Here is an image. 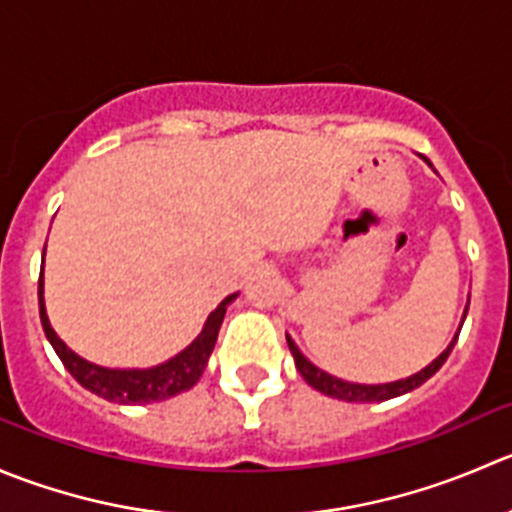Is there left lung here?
<instances>
[{"label":"left lung","instance_id":"8db88e82","mask_svg":"<svg viewBox=\"0 0 512 512\" xmlns=\"http://www.w3.org/2000/svg\"><path fill=\"white\" fill-rule=\"evenodd\" d=\"M465 313H468V308H465ZM465 313H463V321H465ZM458 333H455V338L450 341V346L445 348V351L440 353V356L435 358L430 366L423 368V371L413 373V376L403 378V381L381 383V386H363V383H348V381H341V378L328 376L326 371H321V368L313 366V363L308 361L301 351H298V346L291 341V336H286V341H288V348H291V353H293V361H296L298 373L303 376V381H306L308 386L316 388V391H321L323 396H331V398H338V401H348V403H373V401L381 403V401H388V398L403 396V393L423 386V383H426L428 378L433 376L440 366H443L445 358L450 356L455 341H458Z\"/></svg>","mask_w":512,"mask_h":512}]
</instances>
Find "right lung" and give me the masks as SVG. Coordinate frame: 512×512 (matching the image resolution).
<instances>
[{"instance_id": "obj_1", "label": "right lung", "mask_w": 512, "mask_h": 512, "mask_svg": "<svg viewBox=\"0 0 512 512\" xmlns=\"http://www.w3.org/2000/svg\"><path fill=\"white\" fill-rule=\"evenodd\" d=\"M47 249V246H44ZM44 268L39 271V316H42L44 333H47L49 343L54 346L57 356L62 358L64 368L77 378L86 391L96 393L99 398L111 403H124V406H141V403H156L166 401V398L176 396V393L189 391L191 386H196V381L204 373L206 363H209L211 351L216 346V338H219V328L224 323L226 306L236 298V293L226 296L219 303L216 311H211V316L206 318L204 331L196 336V341L189 348L174 356L171 361L161 363L156 368H146V371H114V368H101L94 363L84 361L77 353L69 351L67 343L54 333V328L49 326L47 311H44V298H42V278Z\"/></svg>"}]
</instances>
